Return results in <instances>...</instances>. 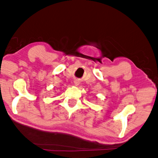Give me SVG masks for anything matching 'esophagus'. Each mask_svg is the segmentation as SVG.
<instances>
[{"mask_svg": "<svg viewBox=\"0 0 158 158\" xmlns=\"http://www.w3.org/2000/svg\"><path fill=\"white\" fill-rule=\"evenodd\" d=\"M74 83H75V85H78L80 82H79L78 81H74Z\"/></svg>", "mask_w": 158, "mask_h": 158, "instance_id": "obj_1", "label": "esophagus"}]
</instances>
